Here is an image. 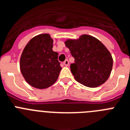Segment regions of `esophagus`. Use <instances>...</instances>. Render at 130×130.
<instances>
[{
	"label": "esophagus",
	"mask_w": 130,
	"mask_h": 130,
	"mask_svg": "<svg viewBox=\"0 0 130 130\" xmlns=\"http://www.w3.org/2000/svg\"><path fill=\"white\" fill-rule=\"evenodd\" d=\"M64 64L66 66H69V62L68 60H66L64 62Z\"/></svg>",
	"instance_id": "obj_1"
}]
</instances>
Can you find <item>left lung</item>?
<instances>
[{
  "mask_svg": "<svg viewBox=\"0 0 130 130\" xmlns=\"http://www.w3.org/2000/svg\"><path fill=\"white\" fill-rule=\"evenodd\" d=\"M75 58L71 72L79 83L90 88L102 85L110 76L112 56L99 40L88 34L78 39H68L64 42Z\"/></svg>",
  "mask_w": 130,
  "mask_h": 130,
  "instance_id": "left-lung-1",
  "label": "left lung"
}]
</instances>
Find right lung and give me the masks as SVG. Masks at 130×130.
Returning <instances> with one entry per match:
<instances>
[{
	"instance_id": "right-lung-1",
	"label": "right lung",
	"mask_w": 130,
	"mask_h": 130,
	"mask_svg": "<svg viewBox=\"0 0 130 130\" xmlns=\"http://www.w3.org/2000/svg\"><path fill=\"white\" fill-rule=\"evenodd\" d=\"M53 43L49 34H39L30 40L21 54V72L26 83L36 88L51 87L61 70L58 54L53 51Z\"/></svg>"
}]
</instances>
